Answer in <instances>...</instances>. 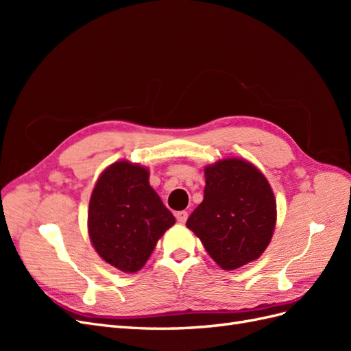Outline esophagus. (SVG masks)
<instances>
[{
  "label": "esophagus",
  "instance_id": "34e87169",
  "mask_svg": "<svg viewBox=\"0 0 351 351\" xmlns=\"http://www.w3.org/2000/svg\"><path fill=\"white\" fill-rule=\"evenodd\" d=\"M187 217H189V214H187L186 210H180V212H177V214H176L177 221H178V222H182V224H183V222H186Z\"/></svg>",
  "mask_w": 351,
  "mask_h": 351
}]
</instances>
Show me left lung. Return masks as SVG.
Returning <instances> with one entry per match:
<instances>
[{"instance_id": "obj_1", "label": "left lung", "mask_w": 351, "mask_h": 351, "mask_svg": "<svg viewBox=\"0 0 351 351\" xmlns=\"http://www.w3.org/2000/svg\"><path fill=\"white\" fill-rule=\"evenodd\" d=\"M204 202L186 226L204 243L222 269H237L268 247L277 219V204L268 180L237 158L205 168Z\"/></svg>"}]
</instances>
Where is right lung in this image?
Masks as SVG:
<instances>
[{
  "mask_svg": "<svg viewBox=\"0 0 351 351\" xmlns=\"http://www.w3.org/2000/svg\"><path fill=\"white\" fill-rule=\"evenodd\" d=\"M174 222L141 165L115 162L95 184L88 212L89 237L99 256L123 272L139 271Z\"/></svg>",
  "mask_w": 351,
  "mask_h": 351,
  "instance_id": "1",
  "label": "right lung"
}]
</instances>
